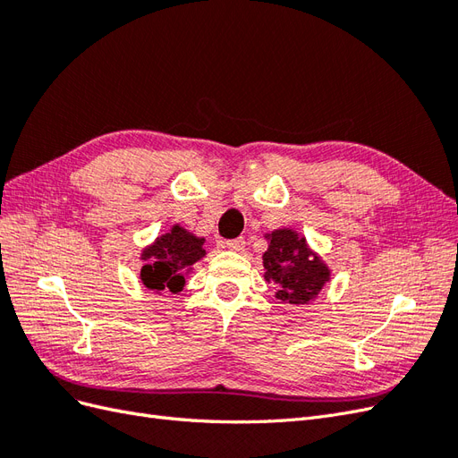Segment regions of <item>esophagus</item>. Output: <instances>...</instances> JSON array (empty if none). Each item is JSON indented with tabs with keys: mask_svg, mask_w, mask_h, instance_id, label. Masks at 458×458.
<instances>
[{
	"mask_svg": "<svg viewBox=\"0 0 458 458\" xmlns=\"http://www.w3.org/2000/svg\"><path fill=\"white\" fill-rule=\"evenodd\" d=\"M225 246L229 248V250L233 252H244V246H246V241L241 237V239H233V241H227Z\"/></svg>",
	"mask_w": 458,
	"mask_h": 458,
	"instance_id": "34e87169",
	"label": "esophagus"
}]
</instances>
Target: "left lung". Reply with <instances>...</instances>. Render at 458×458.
I'll return each instance as SVG.
<instances>
[{
  "label": "left lung",
  "mask_w": 458,
  "mask_h": 458,
  "mask_svg": "<svg viewBox=\"0 0 458 458\" xmlns=\"http://www.w3.org/2000/svg\"><path fill=\"white\" fill-rule=\"evenodd\" d=\"M263 254V279L276 286L275 298L293 306L310 303L330 281V269L294 229H275Z\"/></svg>",
  "instance_id": "left-lung-1"
}]
</instances>
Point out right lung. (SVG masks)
<instances>
[{"label": "right lung", "mask_w": 458, "mask_h": 458, "mask_svg": "<svg viewBox=\"0 0 458 458\" xmlns=\"http://www.w3.org/2000/svg\"><path fill=\"white\" fill-rule=\"evenodd\" d=\"M202 244V237H195L182 225H174L143 250V284L155 293H162V290H170L174 294L182 293L185 286V273L191 271L192 263L206 256Z\"/></svg>", "instance_id": "1"}]
</instances>
